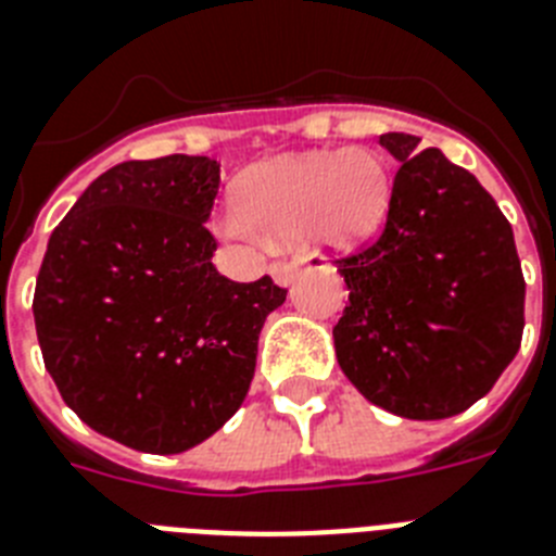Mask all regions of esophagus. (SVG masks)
Instances as JSON below:
<instances>
[{
  "label": "esophagus",
  "mask_w": 556,
  "mask_h": 556,
  "mask_svg": "<svg viewBox=\"0 0 556 556\" xmlns=\"http://www.w3.org/2000/svg\"><path fill=\"white\" fill-rule=\"evenodd\" d=\"M300 274V263H288V260H279V263L270 265V277L277 279L279 286H291L293 279Z\"/></svg>",
  "instance_id": "obj_1"
}]
</instances>
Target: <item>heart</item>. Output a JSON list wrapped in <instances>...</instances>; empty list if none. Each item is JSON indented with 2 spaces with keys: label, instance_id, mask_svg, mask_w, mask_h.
I'll return each mask as SVG.
<instances>
[{
  "label": "heart",
  "instance_id": "obj_1",
  "mask_svg": "<svg viewBox=\"0 0 556 556\" xmlns=\"http://www.w3.org/2000/svg\"><path fill=\"white\" fill-rule=\"evenodd\" d=\"M226 235L260 242L300 235L314 249L348 251L370 240L390 208V175L376 152H311L263 163L242 177Z\"/></svg>",
  "mask_w": 556,
  "mask_h": 556
}]
</instances>
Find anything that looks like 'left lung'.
<instances>
[{
  "label": "left lung",
  "mask_w": 556,
  "mask_h": 556,
  "mask_svg": "<svg viewBox=\"0 0 556 556\" xmlns=\"http://www.w3.org/2000/svg\"><path fill=\"white\" fill-rule=\"evenodd\" d=\"M418 141L379 138L401 166L381 235L336 260L350 296L333 344L376 407L438 421L483 399L517 356L526 279L492 194Z\"/></svg>",
  "instance_id": "obj_1"
}]
</instances>
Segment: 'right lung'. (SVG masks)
<instances>
[{
    "mask_svg": "<svg viewBox=\"0 0 556 556\" xmlns=\"http://www.w3.org/2000/svg\"><path fill=\"white\" fill-rule=\"evenodd\" d=\"M220 163L127 161L96 177L41 260L33 316L64 404L101 435L175 455L240 409L286 288L226 279L206 228Z\"/></svg>",
    "mask_w": 556,
    "mask_h": 556,
    "instance_id": "obj_1",
    "label": "right lung"
}]
</instances>
